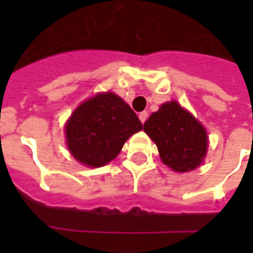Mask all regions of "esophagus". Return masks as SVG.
<instances>
[{
	"label": "esophagus",
	"instance_id": "1",
	"mask_svg": "<svg viewBox=\"0 0 253 253\" xmlns=\"http://www.w3.org/2000/svg\"><path fill=\"white\" fill-rule=\"evenodd\" d=\"M147 118H148V113H147V111H142V113L139 114V119H140V122L142 123L146 122Z\"/></svg>",
	"mask_w": 253,
	"mask_h": 253
}]
</instances>
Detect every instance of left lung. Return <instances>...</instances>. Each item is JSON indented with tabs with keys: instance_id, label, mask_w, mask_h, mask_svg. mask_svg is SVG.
<instances>
[{
	"instance_id": "left-lung-1",
	"label": "left lung",
	"mask_w": 253,
	"mask_h": 253,
	"mask_svg": "<svg viewBox=\"0 0 253 253\" xmlns=\"http://www.w3.org/2000/svg\"><path fill=\"white\" fill-rule=\"evenodd\" d=\"M143 130L158 146L162 162L176 172H190L204 162L208 132L176 101L163 103L144 122Z\"/></svg>"
}]
</instances>
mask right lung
I'll return each mask as SVG.
<instances>
[{
  "label": "right lung",
  "instance_id": "add662e5",
  "mask_svg": "<svg viewBox=\"0 0 253 253\" xmlns=\"http://www.w3.org/2000/svg\"><path fill=\"white\" fill-rule=\"evenodd\" d=\"M142 128L138 115L121 97L98 93L81 103L65 123L67 146L77 162L97 168L117 158L127 139Z\"/></svg>",
  "mask_w": 253,
  "mask_h": 253
}]
</instances>
